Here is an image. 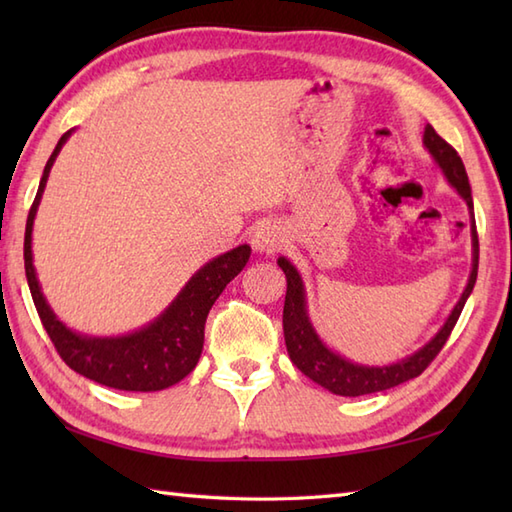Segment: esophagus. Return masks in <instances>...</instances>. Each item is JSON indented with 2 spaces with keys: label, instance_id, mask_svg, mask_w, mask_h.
<instances>
[{
  "label": "esophagus",
  "instance_id": "34e87169",
  "mask_svg": "<svg viewBox=\"0 0 512 512\" xmlns=\"http://www.w3.org/2000/svg\"><path fill=\"white\" fill-rule=\"evenodd\" d=\"M250 244L257 250V253H275L281 246H284V233L281 228L273 222H262L255 226V233L250 237Z\"/></svg>",
  "mask_w": 512,
  "mask_h": 512
}]
</instances>
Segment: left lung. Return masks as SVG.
<instances>
[{
	"instance_id": "8db88e82",
	"label": "left lung",
	"mask_w": 512,
	"mask_h": 512,
	"mask_svg": "<svg viewBox=\"0 0 512 512\" xmlns=\"http://www.w3.org/2000/svg\"><path fill=\"white\" fill-rule=\"evenodd\" d=\"M422 143L427 147L431 158L436 160V165L442 169L444 178L449 180L451 187L460 193V198L469 206L471 215V246H473V264H471V275L469 284H466L460 301L455 303L451 310L449 319L444 321L438 334L433 336L429 343H424L418 352L411 356L402 358L391 365H361L354 363L350 358L336 354L330 350L328 345L323 343L321 336L314 330V325L308 317V301H306V286H303V279L299 270L292 266L286 257L277 259V266L284 270L288 290H286V303H284V336H286V347L290 361L295 363L303 374H306L314 383L321 385L323 389L332 391L336 396H365V394H376V391H385L396 387L400 383H407V380L420 376L424 369L429 367L433 358L447 343L451 330L458 323L462 308L466 299L473 292L475 279H477V262H480V242H477V231H475V215H473V198H471V184L469 176H466L464 162L458 156L447 140L436 134V129L431 125L424 127Z\"/></svg>"
}]
</instances>
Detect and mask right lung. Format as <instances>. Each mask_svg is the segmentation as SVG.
Instances as JSON below:
<instances>
[{"mask_svg":"<svg viewBox=\"0 0 512 512\" xmlns=\"http://www.w3.org/2000/svg\"><path fill=\"white\" fill-rule=\"evenodd\" d=\"M72 132L74 129L65 132L59 138L57 147H54L50 160L46 162V169H43L37 198L28 213L24 264L32 301H35L39 319L50 341L57 347L59 356L76 374L105 387L123 391L167 389L180 383L198 365L204 345V323L206 317H209V310L215 299L222 295L228 281L235 279L244 270L250 257V246L242 244L206 262L184 284L178 297L169 303L165 312L158 314L154 321L143 325L140 330L123 336H88L70 330L54 314L41 292L37 270L35 264H32V226H35V215L43 189H46L50 169Z\"/></svg>","mask_w":512,"mask_h":512,"instance_id":"1","label":"right lung"}]
</instances>
